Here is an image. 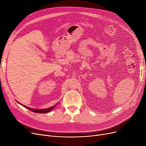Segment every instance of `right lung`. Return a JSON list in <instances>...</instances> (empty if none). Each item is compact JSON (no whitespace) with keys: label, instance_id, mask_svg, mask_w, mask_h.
I'll list each match as a JSON object with an SVG mask.
<instances>
[{"label":"right lung","instance_id":"right-lung-1","mask_svg":"<svg viewBox=\"0 0 146 146\" xmlns=\"http://www.w3.org/2000/svg\"><path fill=\"white\" fill-rule=\"evenodd\" d=\"M23 106H24L25 108H27L28 110H29V111L35 112V113H48L49 112H50L51 110H52L54 108H55L56 106H54L52 107H50V108H46V109H42V110H36V109H33V108H29L28 106H26L25 105H22Z\"/></svg>","mask_w":146,"mask_h":146}]
</instances>
